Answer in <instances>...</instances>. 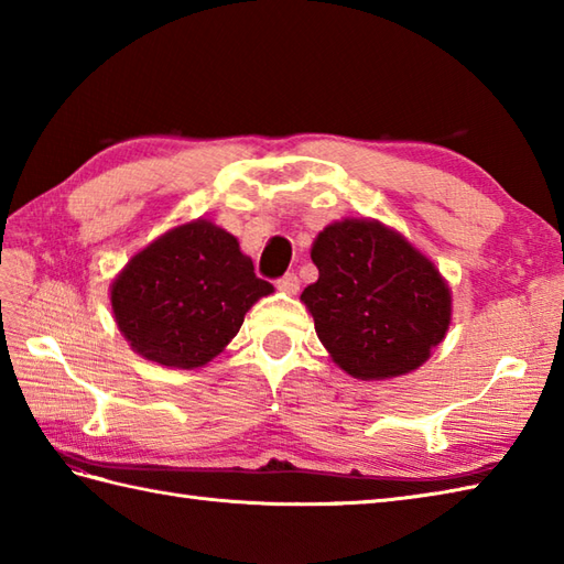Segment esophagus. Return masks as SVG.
<instances>
[{
  "instance_id": "obj_1",
  "label": "esophagus",
  "mask_w": 564,
  "mask_h": 564,
  "mask_svg": "<svg viewBox=\"0 0 564 564\" xmlns=\"http://www.w3.org/2000/svg\"><path fill=\"white\" fill-rule=\"evenodd\" d=\"M275 289H279L281 293H289V295H295L297 291H301V279H297L295 273H285L283 279L275 281Z\"/></svg>"
}]
</instances>
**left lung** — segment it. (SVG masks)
<instances>
[{"label":"left lung","mask_w":564,"mask_h":564,"mask_svg":"<svg viewBox=\"0 0 564 564\" xmlns=\"http://www.w3.org/2000/svg\"><path fill=\"white\" fill-rule=\"evenodd\" d=\"M319 279L301 301L332 361L358 380L406 376L446 337L453 295L436 263L373 218L329 223L310 249Z\"/></svg>","instance_id":"1"}]
</instances>
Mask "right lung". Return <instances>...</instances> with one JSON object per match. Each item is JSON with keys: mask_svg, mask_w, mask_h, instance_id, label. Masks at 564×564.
<instances>
[{"mask_svg": "<svg viewBox=\"0 0 564 564\" xmlns=\"http://www.w3.org/2000/svg\"><path fill=\"white\" fill-rule=\"evenodd\" d=\"M271 293L237 237L196 218L130 257L111 283V310L135 354L191 370L223 354L249 307Z\"/></svg>", "mask_w": 564, "mask_h": 564, "instance_id": "add662e5", "label": "right lung"}]
</instances>
